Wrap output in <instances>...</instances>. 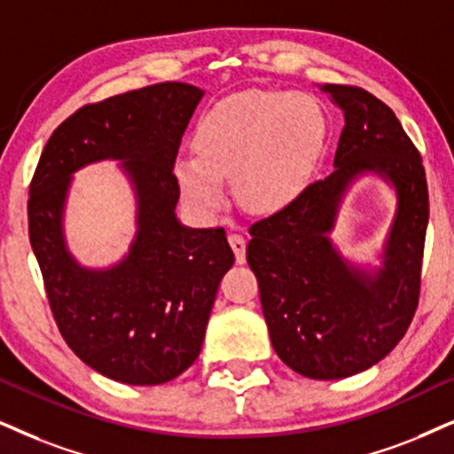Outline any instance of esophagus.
I'll list each match as a JSON object with an SVG mask.
<instances>
[{
    "label": "esophagus",
    "mask_w": 454,
    "mask_h": 454,
    "mask_svg": "<svg viewBox=\"0 0 454 454\" xmlns=\"http://www.w3.org/2000/svg\"><path fill=\"white\" fill-rule=\"evenodd\" d=\"M228 243H231L234 257H237V263H245V249H247V240L240 237V234H231L228 237Z\"/></svg>",
    "instance_id": "1"
}]
</instances>
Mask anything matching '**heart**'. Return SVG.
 <instances>
[{"mask_svg":"<svg viewBox=\"0 0 454 454\" xmlns=\"http://www.w3.org/2000/svg\"><path fill=\"white\" fill-rule=\"evenodd\" d=\"M326 140L317 100L286 91L247 90L205 113L194 151L174 163L182 197L200 214L223 203V177L234 176L239 205L270 215L289 207L306 188Z\"/></svg>","mask_w":454,"mask_h":454,"instance_id":"heart-1","label":"heart"}]
</instances>
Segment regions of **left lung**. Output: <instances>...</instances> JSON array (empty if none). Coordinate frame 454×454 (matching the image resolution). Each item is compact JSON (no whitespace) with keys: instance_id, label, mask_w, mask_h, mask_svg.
<instances>
[{"instance_id":"obj_1","label":"left lung","mask_w":454,"mask_h":454,"mask_svg":"<svg viewBox=\"0 0 454 454\" xmlns=\"http://www.w3.org/2000/svg\"><path fill=\"white\" fill-rule=\"evenodd\" d=\"M323 90L346 117L335 169L249 228L247 262L274 352L325 381L371 369L404 337L419 300L429 199L421 157L392 108L360 88ZM364 176L381 179L396 199L377 264L354 261L332 240L342 200Z\"/></svg>"}]
</instances>
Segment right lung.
<instances>
[{"label":"right lung","mask_w":454,"mask_h":454,"mask_svg":"<svg viewBox=\"0 0 454 454\" xmlns=\"http://www.w3.org/2000/svg\"><path fill=\"white\" fill-rule=\"evenodd\" d=\"M205 91L168 82L88 105L45 145L28 191V239L68 348L100 375L159 386L199 358L211 308L234 254L223 228L177 220L174 163ZM114 160L137 203L129 251L108 267H83L67 249L72 177Z\"/></svg>","instance_id":"1"}]
</instances>
